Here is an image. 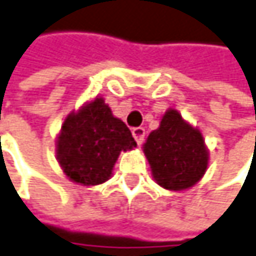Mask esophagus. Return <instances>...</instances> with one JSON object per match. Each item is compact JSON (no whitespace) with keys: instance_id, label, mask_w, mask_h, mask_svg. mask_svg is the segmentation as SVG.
Returning a JSON list of instances; mask_svg holds the SVG:
<instances>
[{"instance_id":"esophagus-1","label":"esophagus","mask_w":256,"mask_h":256,"mask_svg":"<svg viewBox=\"0 0 256 256\" xmlns=\"http://www.w3.org/2000/svg\"><path fill=\"white\" fill-rule=\"evenodd\" d=\"M132 134L134 138V140L138 142V144H142L144 140V128H134L132 130Z\"/></svg>"}]
</instances>
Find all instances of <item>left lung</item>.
<instances>
[{
	"label": "left lung",
	"mask_w": 256,
	"mask_h": 256,
	"mask_svg": "<svg viewBox=\"0 0 256 256\" xmlns=\"http://www.w3.org/2000/svg\"><path fill=\"white\" fill-rule=\"evenodd\" d=\"M143 152L156 184L171 191L194 187L208 165V149L202 132L172 108L162 116L159 128L150 132Z\"/></svg>",
	"instance_id": "obj_1"
}]
</instances>
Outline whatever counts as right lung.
Returning <instances> with one entry per match:
<instances>
[{"label": "right lung", "instance_id": "obj_1", "mask_svg": "<svg viewBox=\"0 0 256 256\" xmlns=\"http://www.w3.org/2000/svg\"><path fill=\"white\" fill-rule=\"evenodd\" d=\"M133 148L128 126L97 97L66 116L56 139V158L70 181L88 187L110 180L120 152Z\"/></svg>", "mask_w": 256, "mask_h": 256}]
</instances>
